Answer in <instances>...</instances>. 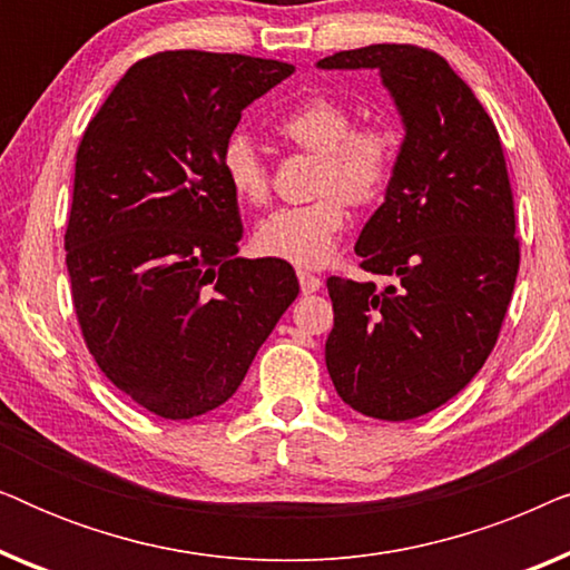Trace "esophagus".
Returning a JSON list of instances; mask_svg holds the SVG:
<instances>
[{
  "mask_svg": "<svg viewBox=\"0 0 570 570\" xmlns=\"http://www.w3.org/2000/svg\"><path fill=\"white\" fill-rule=\"evenodd\" d=\"M298 279H301V291L303 293H316L318 287H322V277L311 275V272H306V269L298 272Z\"/></svg>",
  "mask_w": 570,
  "mask_h": 570,
  "instance_id": "34e87169",
  "label": "esophagus"
}]
</instances>
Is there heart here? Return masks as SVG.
<instances>
[{
	"mask_svg": "<svg viewBox=\"0 0 570 570\" xmlns=\"http://www.w3.org/2000/svg\"><path fill=\"white\" fill-rule=\"evenodd\" d=\"M277 135L306 153L322 155L316 191L322 199L283 207L256 225L254 246L298 267H322L337 252L350 223L347 199L371 205L384 197L396 168L400 139L384 124L353 127V114L332 98H308L277 121ZM220 170L228 189L246 205L269 199V178L259 147L246 131L225 139Z\"/></svg>",
	"mask_w": 570,
	"mask_h": 570,
	"instance_id": "obj_1",
	"label": "heart"
}]
</instances>
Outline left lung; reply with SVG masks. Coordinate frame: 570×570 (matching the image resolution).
Instances as JSON below:
<instances>
[{
	"mask_svg": "<svg viewBox=\"0 0 570 570\" xmlns=\"http://www.w3.org/2000/svg\"><path fill=\"white\" fill-rule=\"evenodd\" d=\"M318 69H379L404 139L384 205L355 254L386 287L330 277L326 371L342 402L412 420L456 396L488 361L519 272L513 194L495 124L435 51L376 43Z\"/></svg>",
	"mask_w": 570,
	"mask_h": 570,
	"instance_id": "left-lung-1",
	"label": "left lung"
}]
</instances>
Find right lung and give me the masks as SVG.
I'll use <instances>...</instances> for the list:
<instances>
[{"label":"right lung","instance_id":"1","mask_svg":"<svg viewBox=\"0 0 570 570\" xmlns=\"http://www.w3.org/2000/svg\"><path fill=\"white\" fill-rule=\"evenodd\" d=\"M293 65L163 51L127 69L85 129L65 236L82 337L139 407L189 420L228 402L298 298L285 259L238 256L220 150Z\"/></svg>","mask_w":570,"mask_h":570}]
</instances>
